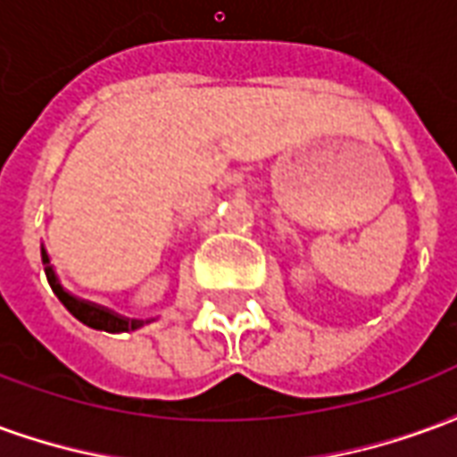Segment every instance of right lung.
<instances>
[{"mask_svg": "<svg viewBox=\"0 0 457 457\" xmlns=\"http://www.w3.org/2000/svg\"><path fill=\"white\" fill-rule=\"evenodd\" d=\"M41 259H44L46 278H48V284L54 288V294L61 298V303H63L80 323H85V326L90 328H97V330H107V333H129V330H137V328L141 326V320H127V318L114 316V313L104 311V308L93 306V303H87V301H80V298L71 296V294L63 291V287L58 284V278H55L46 252H41Z\"/></svg>", "mask_w": 457, "mask_h": 457, "instance_id": "add662e5", "label": "right lung"}]
</instances>
